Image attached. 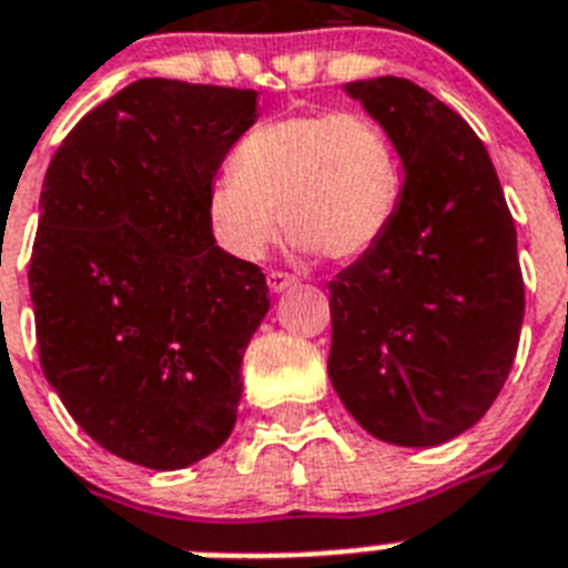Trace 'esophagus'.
<instances>
[{"label": "esophagus", "instance_id": "esophagus-1", "mask_svg": "<svg viewBox=\"0 0 568 568\" xmlns=\"http://www.w3.org/2000/svg\"><path fill=\"white\" fill-rule=\"evenodd\" d=\"M292 285H297V276L294 274H285V271H271L268 274V288L274 294L285 292V288H292Z\"/></svg>", "mask_w": 568, "mask_h": 568}]
</instances>
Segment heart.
I'll return each mask as SVG.
<instances>
[{"mask_svg":"<svg viewBox=\"0 0 568 568\" xmlns=\"http://www.w3.org/2000/svg\"><path fill=\"white\" fill-rule=\"evenodd\" d=\"M403 163L388 131L364 113H292L239 142L233 169L212 180L206 224L236 260L253 262L285 230L300 251L347 262L388 233Z\"/></svg>","mask_w":568,"mask_h":568,"instance_id":"obj_1","label":"heart"}]
</instances>
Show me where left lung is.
I'll return each mask as SVG.
<instances>
[{"label":"left lung","instance_id":"8db88e82","mask_svg":"<svg viewBox=\"0 0 568 568\" xmlns=\"http://www.w3.org/2000/svg\"><path fill=\"white\" fill-rule=\"evenodd\" d=\"M388 131L403 195L382 242L329 283V379L364 432L437 446L487 414L525 315L516 227L490 154L405 78L344 87Z\"/></svg>","mask_w":568,"mask_h":568}]
</instances>
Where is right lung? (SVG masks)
<instances>
[{"instance_id":"1","label":"right lung","mask_w":568,"mask_h":568,"mask_svg":"<svg viewBox=\"0 0 568 568\" xmlns=\"http://www.w3.org/2000/svg\"><path fill=\"white\" fill-rule=\"evenodd\" d=\"M256 122V92L142 78L90 110L49 163L29 285L49 385L87 435L183 469L236 426L265 274L221 251L206 192Z\"/></svg>"}]
</instances>
